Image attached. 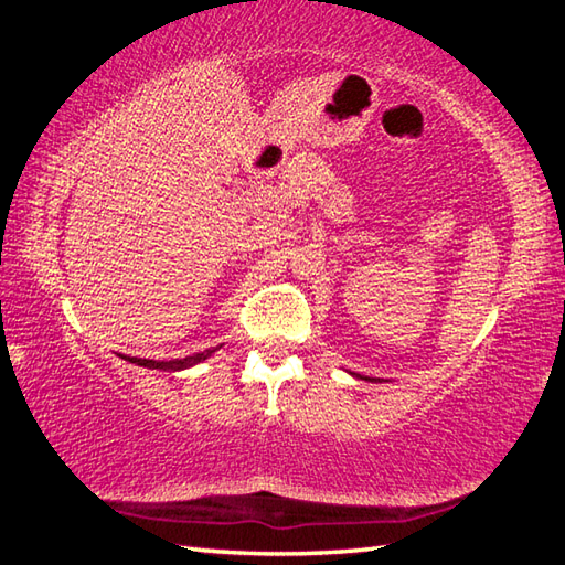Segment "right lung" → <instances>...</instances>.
<instances>
[{
  "mask_svg": "<svg viewBox=\"0 0 565 565\" xmlns=\"http://www.w3.org/2000/svg\"><path fill=\"white\" fill-rule=\"evenodd\" d=\"M215 350H205V353H195V355H188L183 360H169V362H157V360H142V358H128L130 362H135V365H142V367H149V370H185L195 365V362L210 358Z\"/></svg>",
  "mask_w": 565,
  "mask_h": 565,
  "instance_id": "1",
  "label": "right lung"
}]
</instances>
